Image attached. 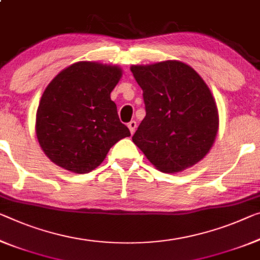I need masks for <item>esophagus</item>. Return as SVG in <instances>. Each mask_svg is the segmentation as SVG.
Returning <instances> with one entry per match:
<instances>
[{
	"label": "esophagus",
	"instance_id": "obj_1",
	"mask_svg": "<svg viewBox=\"0 0 260 260\" xmlns=\"http://www.w3.org/2000/svg\"><path fill=\"white\" fill-rule=\"evenodd\" d=\"M127 127L130 129L131 135H134L135 131H136V127H137V123H136V121H131V122L127 123Z\"/></svg>",
	"mask_w": 260,
	"mask_h": 260
}]
</instances>
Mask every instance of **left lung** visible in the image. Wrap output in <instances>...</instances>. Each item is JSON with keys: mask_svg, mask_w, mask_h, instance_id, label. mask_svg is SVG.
Returning a JSON list of instances; mask_svg holds the SVG:
<instances>
[{"mask_svg": "<svg viewBox=\"0 0 260 260\" xmlns=\"http://www.w3.org/2000/svg\"><path fill=\"white\" fill-rule=\"evenodd\" d=\"M130 70L143 89L146 111L133 142L164 173L195 165L209 152L218 130L216 102L208 86L178 60Z\"/></svg>", "mask_w": 260, "mask_h": 260, "instance_id": "8db88e82", "label": "left lung"}]
</instances>
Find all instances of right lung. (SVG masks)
Returning <instances> with one entry per match:
<instances>
[{
	"mask_svg": "<svg viewBox=\"0 0 260 260\" xmlns=\"http://www.w3.org/2000/svg\"><path fill=\"white\" fill-rule=\"evenodd\" d=\"M121 77L118 66L79 61L49 83L36 115V134L55 165L88 173L105 160L111 146L129 137L110 99Z\"/></svg>",
	"mask_w": 260,
	"mask_h": 260,
	"instance_id": "1",
	"label": "right lung"
}]
</instances>
